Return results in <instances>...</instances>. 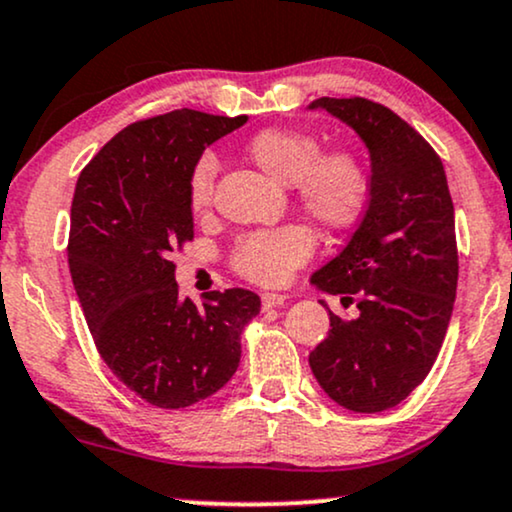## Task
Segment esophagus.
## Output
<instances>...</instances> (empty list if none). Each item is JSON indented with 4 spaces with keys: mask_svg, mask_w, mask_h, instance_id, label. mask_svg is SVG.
<instances>
[{
    "mask_svg": "<svg viewBox=\"0 0 512 512\" xmlns=\"http://www.w3.org/2000/svg\"><path fill=\"white\" fill-rule=\"evenodd\" d=\"M286 303V295L281 293H262V307L264 310H274V307H279Z\"/></svg>",
    "mask_w": 512,
    "mask_h": 512,
    "instance_id": "obj_1",
    "label": "esophagus"
}]
</instances>
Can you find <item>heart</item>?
Here are the masks:
<instances>
[{
    "mask_svg": "<svg viewBox=\"0 0 512 512\" xmlns=\"http://www.w3.org/2000/svg\"><path fill=\"white\" fill-rule=\"evenodd\" d=\"M245 152L264 174L279 178L293 190L300 209L326 229H341L362 212L369 190L367 166L350 147H329L315 133L300 128H264L245 143ZM217 157L205 152L188 176V202L202 212L212 197ZM315 250V236L303 224L257 229L238 238L231 252L233 272L243 279L279 286L291 279Z\"/></svg>",
    "mask_w": 512,
    "mask_h": 512,
    "instance_id": "b5f03b06",
    "label": "heart"
}]
</instances>
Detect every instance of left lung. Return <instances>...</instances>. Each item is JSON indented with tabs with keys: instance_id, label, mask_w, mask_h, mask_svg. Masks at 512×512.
Masks as SVG:
<instances>
[{
	"instance_id": "1",
	"label": "left lung",
	"mask_w": 512,
	"mask_h": 512,
	"mask_svg": "<svg viewBox=\"0 0 512 512\" xmlns=\"http://www.w3.org/2000/svg\"><path fill=\"white\" fill-rule=\"evenodd\" d=\"M369 150V202L348 245L312 274L355 317L329 310V336L310 353L326 396L353 412L396 408L432 369L458 288L453 200L434 147L389 107L319 97ZM326 307L324 300H319Z\"/></svg>"
}]
</instances>
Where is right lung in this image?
<instances>
[{"instance_id":"obj_1","label":"right lung","mask_w":512,"mask_h":512,"mask_svg":"<svg viewBox=\"0 0 512 512\" xmlns=\"http://www.w3.org/2000/svg\"><path fill=\"white\" fill-rule=\"evenodd\" d=\"M248 116L195 109L135 121L80 171L69 269L92 341L114 377L157 408L205 400L236 374L240 334L260 295H178L171 252L193 240L188 176L207 145Z\"/></svg>"}]
</instances>
